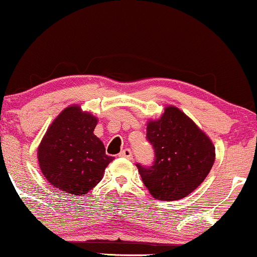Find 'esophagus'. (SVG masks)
<instances>
[{"label": "esophagus", "mask_w": 257, "mask_h": 257, "mask_svg": "<svg viewBox=\"0 0 257 257\" xmlns=\"http://www.w3.org/2000/svg\"><path fill=\"white\" fill-rule=\"evenodd\" d=\"M119 157H122V158H126V159H133V152L129 148H125V150L120 151V153L118 154Z\"/></svg>", "instance_id": "1"}]
</instances>
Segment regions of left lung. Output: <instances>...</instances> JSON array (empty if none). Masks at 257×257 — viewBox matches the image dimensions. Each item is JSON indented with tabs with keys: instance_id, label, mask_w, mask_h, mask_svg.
I'll list each match as a JSON object with an SVG mask.
<instances>
[{
	"instance_id": "1",
	"label": "left lung",
	"mask_w": 257,
	"mask_h": 257,
	"mask_svg": "<svg viewBox=\"0 0 257 257\" xmlns=\"http://www.w3.org/2000/svg\"><path fill=\"white\" fill-rule=\"evenodd\" d=\"M154 148L152 166L137 164L142 182L157 200L188 196L205 181L215 160L213 142L178 107L166 106L159 119L147 123Z\"/></svg>"
}]
</instances>
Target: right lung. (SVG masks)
<instances>
[{
    "label": "right lung",
    "mask_w": 257,
    "mask_h": 257,
    "mask_svg": "<svg viewBox=\"0 0 257 257\" xmlns=\"http://www.w3.org/2000/svg\"><path fill=\"white\" fill-rule=\"evenodd\" d=\"M97 117L72 105L58 115L38 147L42 174L51 185L73 195H85L103 178L112 157L93 134Z\"/></svg>",
    "instance_id": "right-lung-1"
}]
</instances>
